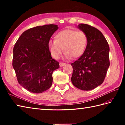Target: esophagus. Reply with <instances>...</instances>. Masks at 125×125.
Masks as SVG:
<instances>
[{
    "label": "esophagus",
    "mask_w": 125,
    "mask_h": 125,
    "mask_svg": "<svg viewBox=\"0 0 125 125\" xmlns=\"http://www.w3.org/2000/svg\"><path fill=\"white\" fill-rule=\"evenodd\" d=\"M65 64L64 63H63V62H60V66L61 67H63V66H64Z\"/></svg>",
    "instance_id": "1"
}]
</instances>
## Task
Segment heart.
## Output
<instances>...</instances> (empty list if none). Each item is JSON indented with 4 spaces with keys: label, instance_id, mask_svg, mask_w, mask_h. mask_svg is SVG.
Here are the masks:
<instances>
[{
    "label": "heart",
    "instance_id": "b5f03b06",
    "mask_svg": "<svg viewBox=\"0 0 125 125\" xmlns=\"http://www.w3.org/2000/svg\"><path fill=\"white\" fill-rule=\"evenodd\" d=\"M87 43L86 34L83 31L65 30L55 34V40H49L48 48L53 58L58 59L64 51V57L77 58L83 54Z\"/></svg>",
    "mask_w": 125,
    "mask_h": 125
}]
</instances>
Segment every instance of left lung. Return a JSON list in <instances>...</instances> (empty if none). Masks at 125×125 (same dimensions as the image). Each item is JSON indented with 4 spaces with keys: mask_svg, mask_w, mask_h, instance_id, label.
Here are the masks:
<instances>
[{
    "mask_svg": "<svg viewBox=\"0 0 125 125\" xmlns=\"http://www.w3.org/2000/svg\"><path fill=\"white\" fill-rule=\"evenodd\" d=\"M78 28L86 34L87 43L84 53L71 63V80L77 88L89 91L103 83L110 66V48L100 31L87 24L80 23Z\"/></svg>",
    "mask_w": 125,
    "mask_h": 125,
    "instance_id": "obj_1",
    "label": "left lung"
}]
</instances>
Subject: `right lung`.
Wrapping results in <instances>:
<instances>
[{
	"label": "right lung",
	"mask_w": 125,
	"mask_h": 125,
	"mask_svg": "<svg viewBox=\"0 0 125 125\" xmlns=\"http://www.w3.org/2000/svg\"><path fill=\"white\" fill-rule=\"evenodd\" d=\"M58 28L53 24L30 28L14 45L13 67L19 83L28 91L40 94L52 86V73L60 65L52 57L48 42Z\"/></svg>",
	"instance_id": "obj_1"
}]
</instances>
